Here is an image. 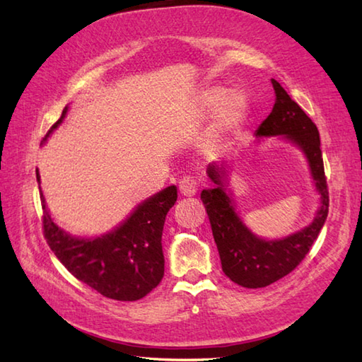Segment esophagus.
Masks as SVG:
<instances>
[{
  "instance_id": "obj_1",
  "label": "esophagus",
  "mask_w": 362,
  "mask_h": 362,
  "mask_svg": "<svg viewBox=\"0 0 362 362\" xmlns=\"http://www.w3.org/2000/svg\"><path fill=\"white\" fill-rule=\"evenodd\" d=\"M179 191H180V194L185 197L194 196L197 191L196 180L193 179V177H183V179L179 182Z\"/></svg>"
}]
</instances>
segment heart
<instances>
[{
    "mask_svg": "<svg viewBox=\"0 0 362 362\" xmlns=\"http://www.w3.org/2000/svg\"><path fill=\"white\" fill-rule=\"evenodd\" d=\"M247 109V96L238 88L228 90L226 93L224 87L213 86L204 88L197 95L199 117L205 118L213 113L211 124L206 132V146L210 151L221 152L228 148Z\"/></svg>",
    "mask_w": 362,
    "mask_h": 362,
    "instance_id": "b5f03b06",
    "label": "heart"
}]
</instances>
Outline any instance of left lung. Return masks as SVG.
<instances>
[{"label":"left lung","instance_id":"obj_1","mask_svg":"<svg viewBox=\"0 0 362 362\" xmlns=\"http://www.w3.org/2000/svg\"><path fill=\"white\" fill-rule=\"evenodd\" d=\"M271 82L275 104L255 130V143L259 144L274 136L291 143L303 153L317 193V210L311 224L288 236L266 240L253 233L236 210L235 194L230 189L232 168L218 161L206 166V175L213 187L204 189L201 199L218 245L222 271L236 284L250 289L269 286L294 271L317 240L328 216V189L319 130L300 105L292 101L286 90L275 79Z\"/></svg>","mask_w":362,"mask_h":362}]
</instances>
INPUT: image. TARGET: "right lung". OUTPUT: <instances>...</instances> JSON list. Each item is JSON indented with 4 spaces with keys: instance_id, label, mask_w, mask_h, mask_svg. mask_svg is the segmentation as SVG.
I'll use <instances>...</instances> for the list:
<instances>
[{
    "instance_id": "add662e5",
    "label": "right lung",
    "mask_w": 362,
    "mask_h": 362,
    "mask_svg": "<svg viewBox=\"0 0 362 362\" xmlns=\"http://www.w3.org/2000/svg\"><path fill=\"white\" fill-rule=\"evenodd\" d=\"M66 113L68 105L43 138V143L62 124ZM37 182L40 185L38 169ZM38 189L46 241L54 255L76 279L104 297L121 302L143 298L163 279L165 257L161 235L166 214L177 201L174 185L140 202L117 227L98 236H74L59 227L46 206L42 188L38 187Z\"/></svg>"
}]
</instances>
